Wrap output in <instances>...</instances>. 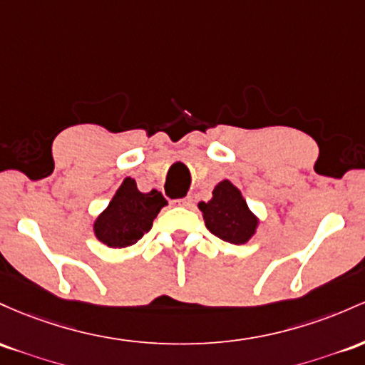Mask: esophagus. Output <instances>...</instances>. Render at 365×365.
<instances>
[{"label": "esophagus", "mask_w": 365, "mask_h": 365, "mask_svg": "<svg viewBox=\"0 0 365 365\" xmlns=\"http://www.w3.org/2000/svg\"><path fill=\"white\" fill-rule=\"evenodd\" d=\"M174 203H175V205H181V207H191V198H190V196H186V198L175 200Z\"/></svg>", "instance_id": "1"}]
</instances>
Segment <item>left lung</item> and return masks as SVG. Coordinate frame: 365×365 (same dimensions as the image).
I'll return each instance as SVG.
<instances>
[{
    "label": "left lung",
    "instance_id": "1",
    "mask_svg": "<svg viewBox=\"0 0 365 365\" xmlns=\"http://www.w3.org/2000/svg\"><path fill=\"white\" fill-rule=\"evenodd\" d=\"M212 195L210 202L198 205L208 231L227 243H247L255 232L259 220L248 210L240 190L229 181H222L217 184Z\"/></svg>",
    "mask_w": 365,
    "mask_h": 365
}]
</instances>
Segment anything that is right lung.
<instances>
[{"label":"right lung","mask_w":365,"mask_h":365,"mask_svg":"<svg viewBox=\"0 0 365 365\" xmlns=\"http://www.w3.org/2000/svg\"><path fill=\"white\" fill-rule=\"evenodd\" d=\"M160 191L141 193L134 179H124L113 200L94 222V235L112 248H125L148 232L153 219L165 207Z\"/></svg>","instance_id":"right-lung-1"}]
</instances>
